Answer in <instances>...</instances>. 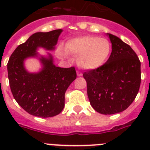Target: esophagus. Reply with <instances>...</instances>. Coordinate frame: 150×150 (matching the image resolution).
I'll return each mask as SVG.
<instances>
[{
	"label": "esophagus",
	"instance_id": "1",
	"mask_svg": "<svg viewBox=\"0 0 150 150\" xmlns=\"http://www.w3.org/2000/svg\"><path fill=\"white\" fill-rule=\"evenodd\" d=\"M76 74H77V76H83V73H82L81 71H77V72H76Z\"/></svg>",
	"mask_w": 150,
	"mask_h": 150
}]
</instances>
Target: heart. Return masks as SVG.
Masks as SVG:
<instances>
[{"label": "heart", "mask_w": 150, "mask_h": 150, "mask_svg": "<svg viewBox=\"0 0 150 150\" xmlns=\"http://www.w3.org/2000/svg\"><path fill=\"white\" fill-rule=\"evenodd\" d=\"M66 51L78 57V65L83 69L92 70L100 67L110 54L111 45L105 38L96 36H83L69 40L65 46ZM58 54L64 56L65 53L59 50Z\"/></svg>", "instance_id": "b5f03b06"}]
</instances>
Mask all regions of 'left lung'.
<instances>
[{
	"label": "left lung",
	"mask_w": 150,
	"mask_h": 150,
	"mask_svg": "<svg viewBox=\"0 0 150 150\" xmlns=\"http://www.w3.org/2000/svg\"><path fill=\"white\" fill-rule=\"evenodd\" d=\"M112 52L100 67L84 72L87 94L95 110L110 115L126 110L137 96L141 81L140 62L127 43L111 34Z\"/></svg>",
	"instance_id": "left-lung-1"
}]
</instances>
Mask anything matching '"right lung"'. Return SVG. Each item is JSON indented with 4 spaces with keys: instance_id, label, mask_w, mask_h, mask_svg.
Returning a JSON list of instances; mask_svg holds the SVG:
<instances>
[{
    "instance_id": "obj_1",
    "label": "right lung",
    "mask_w": 150,
    "mask_h": 150,
    "mask_svg": "<svg viewBox=\"0 0 150 150\" xmlns=\"http://www.w3.org/2000/svg\"><path fill=\"white\" fill-rule=\"evenodd\" d=\"M62 29L32 34L14 50L7 63L10 89L13 98L29 114L38 117H52L64 107V95L76 78L75 67H59L52 58L40 59L43 68L38 74H30L24 67V61L38 55V47L54 50Z\"/></svg>"
}]
</instances>
